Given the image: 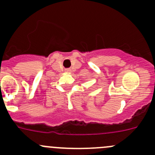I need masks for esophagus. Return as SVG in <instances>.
Segmentation results:
<instances>
[{"mask_svg": "<svg viewBox=\"0 0 155 155\" xmlns=\"http://www.w3.org/2000/svg\"><path fill=\"white\" fill-rule=\"evenodd\" d=\"M69 71H70V70H69V69H66V72H67V73H69Z\"/></svg>", "mask_w": 155, "mask_h": 155, "instance_id": "esophagus-1", "label": "esophagus"}]
</instances>
